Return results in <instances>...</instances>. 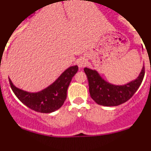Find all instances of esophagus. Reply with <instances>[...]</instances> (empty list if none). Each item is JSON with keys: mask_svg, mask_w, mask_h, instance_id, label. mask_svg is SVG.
I'll return each instance as SVG.
<instances>
[{"mask_svg": "<svg viewBox=\"0 0 151 151\" xmlns=\"http://www.w3.org/2000/svg\"><path fill=\"white\" fill-rule=\"evenodd\" d=\"M87 60L85 59V58H82V59H80L79 60H78V66H79L80 68H82L84 67V66H86V64H87Z\"/></svg>", "mask_w": 151, "mask_h": 151, "instance_id": "obj_1", "label": "esophagus"}]
</instances>
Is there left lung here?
I'll use <instances>...</instances> for the list:
<instances>
[{
    "label": "left lung",
    "instance_id": "1",
    "mask_svg": "<svg viewBox=\"0 0 151 151\" xmlns=\"http://www.w3.org/2000/svg\"><path fill=\"white\" fill-rule=\"evenodd\" d=\"M84 71L88 80L91 98L97 104L106 106H118L129 101L140 87L145 73L144 66L135 80L124 85H115L106 82L96 70L85 67Z\"/></svg>",
    "mask_w": 151,
    "mask_h": 151
}]
</instances>
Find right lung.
Masks as SVG:
<instances>
[{
    "label": "right lung",
    "instance_id": "right-lung-1",
    "mask_svg": "<svg viewBox=\"0 0 151 151\" xmlns=\"http://www.w3.org/2000/svg\"><path fill=\"white\" fill-rule=\"evenodd\" d=\"M78 66L66 69L53 84L41 91L31 93L17 88L9 78L10 87L18 99L36 112L49 113L58 110L66 99V92L72 78L78 71Z\"/></svg>",
    "mask_w": 151,
    "mask_h": 151
}]
</instances>
